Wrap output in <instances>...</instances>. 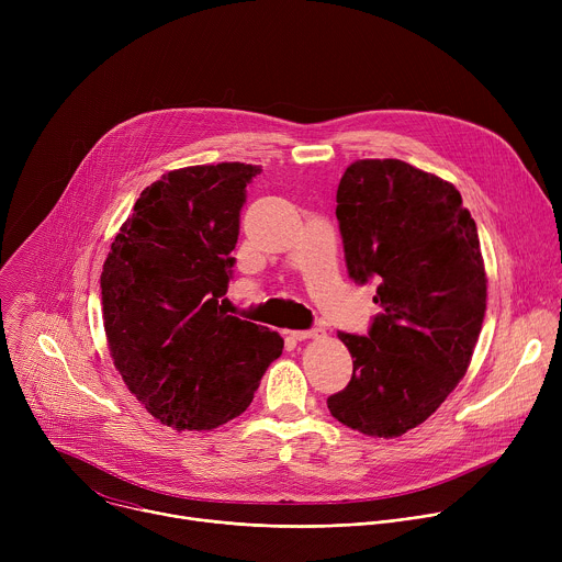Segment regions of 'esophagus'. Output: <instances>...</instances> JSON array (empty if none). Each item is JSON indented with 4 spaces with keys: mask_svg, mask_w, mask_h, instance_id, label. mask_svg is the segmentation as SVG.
<instances>
[{
    "mask_svg": "<svg viewBox=\"0 0 562 562\" xmlns=\"http://www.w3.org/2000/svg\"><path fill=\"white\" fill-rule=\"evenodd\" d=\"M323 329H306V331H289V338L293 340H311V338H323Z\"/></svg>",
    "mask_w": 562,
    "mask_h": 562,
    "instance_id": "1",
    "label": "esophagus"
}]
</instances>
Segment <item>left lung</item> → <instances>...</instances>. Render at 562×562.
Listing matches in <instances>:
<instances>
[{
	"instance_id": "1",
	"label": "left lung",
	"mask_w": 562,
	"mask_h": 562,
	"mask_svg": "<svg viewBox=\"0 0 562 562\" xmlns=\"http://www.w3.org/2000/svg\"><path fill=\"white\" fill-rule=\"evenodd\" d=\"M336 215L349 276L375 278L369 336L338 334L353 358L336 420L375 438L423 425L464 378L487 308L477 228L458 189L403 159H358Z\"/></svg>"
}]
</instances>
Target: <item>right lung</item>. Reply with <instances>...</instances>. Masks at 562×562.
Returning a JSON list of instances; mask_svg holds the SVG:
<instances>
[{
  "label": "right lung",
  "instance_id": "1",
  "mask_svg": "<svg viewBox=\"0 0 562 562\" xmlns=\"http://www.w3.org/2000/svg\"><path fill=\"white\" fill-rule=\"evenodd\" d=\"M260 167L200 165L146 187L120 226L100 278L109 351L139 405L176 431H209L243 414L278 331L226 315L247 184Z\"/></svg>",
  "mask_w": 562,
  "mask_h": 562
}]
</instances>
